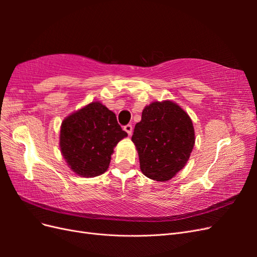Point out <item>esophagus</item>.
Wrapping results in <instances>:
<instances>
[{
  "label": "esophagus",
  "instance_id": "obj_1",
  "mask_svg": "<svg viewBox=\"0 0 257 257\" xmlns=\"http://www.w3.org/2000/svg\"><path fill=\"white\" fill-rule=\"evenodd\" d=\"M123 128L128 134V136L132 135V133H133V126H132V124H127V125H125Z\"/></svg>",
  "mask_w": 257,
  "mask_h": 257
}]
</instances>
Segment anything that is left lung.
<instances>
[{
	"instance_id": "obj_1",
	"label": "left lung",
	"mask_w": 257,
	"mask_h": 257,
	"mask_svg": "<svg viewBox=\"0 0 257 257\" xmlns=\"http://www.w3.org/2000/svg\"><path fill=\"white\" fill-rule=\"evenodd\" d=\"M134 143L142 173L155 181L165 182L185 166L195 145V132L190 115L173 100L147 105L138 122Z\"/></svg>"
}]
</instances>
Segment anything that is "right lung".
<instances>
[{
    "label": "right lung",
    "mask_w": 257,
    "mask_h": 257,
    "mask_svg": "<svg viewBox=\"0 0 257 257\" xmlns=\"http://www.w3.org/2000/svg\"><path fill=\"white\" fill-rule=\"evenodd\" d=\"M126 136L115 114L95 100L62 122L60 149L68 167L76 175L93 178L106 172L113 148Z\"/></svg>",
    "instance_id": "obj_1"
}]
</instances>
